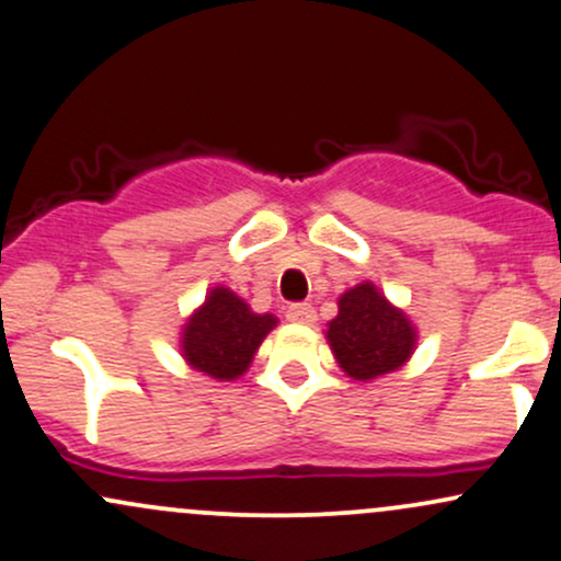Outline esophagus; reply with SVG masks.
<instances>
[{
  "mask_svg": "<svg viewBox=\"0 0 561 561\" xmlns=\"http://www.w3.org/2000/svg\"><path fill=\"white\" fill-rule=\"evenodd\" d=\"M286 318L291 320V323L310 325V323H314V318H318V314H314V307H312V305H307V301H301V305H291V307H288Z\"/></svg>",
  "mask_w": 561,
  "mask_h": 561,
  "instance_id": "1",
  "label": "esophagus"
}]
</instances>
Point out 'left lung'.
I'll use <instances>...</instances> for the list:
<instances>
[{"instance_id":"8db88e82","label":"left lung","mask_w":561,"mask_h":561,"mask_svg":"<svg viewBox=\"0 0 561 561\" xmlns=\"http://www.w3.org/2000/svg\"><path fill=\"white\" fill-rule=\"evenodd\" d=\"M339 368L355 381L392 374L416 350V325L374 283H360L339 297V314L325 331Z\"/></svg>"}]
</instances>
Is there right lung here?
<instances>
[{
	"label": "right lung",
	"mask_w": 561,
	"mask_h": 561,
	"mask_svg": "<svg viewBox=\"0 0 561 561\" xmlns=\"http://www.w3.org/2000/svg\"><path fill=\"white\" fill-rule=\"evenodd\" d=\"M278 325L275 314H256L230 288H211L209 297L182 329V357L191 368L219 381L243 376L262 339Z\"/></svg>",
	"instance_id": "obj_1"
}]
</instances>
